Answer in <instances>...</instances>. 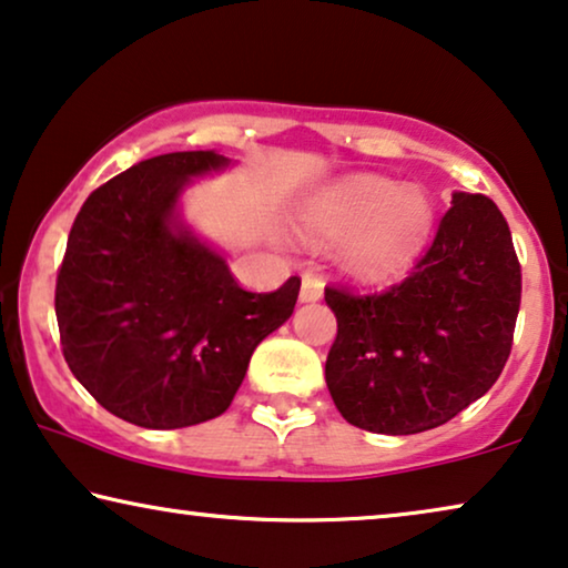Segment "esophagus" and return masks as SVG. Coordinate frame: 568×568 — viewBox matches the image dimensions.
<instances>
[{"mask_svg":"<svg viewBox=\"0 0 568 568\" xmlns=\"http://www.w3.org/2000/svg\"><path fill=\"white\" fill-rule=\"evenodd\" d=\"M322 293H324V285H322V281H318V277L303 275L301 293H298V301L301 303H314V301L322 298Z\"/></svg>","mask_w":568,"mask_h":568,"instance_id":"34e87169","label":"esophagus"}]
</instances>
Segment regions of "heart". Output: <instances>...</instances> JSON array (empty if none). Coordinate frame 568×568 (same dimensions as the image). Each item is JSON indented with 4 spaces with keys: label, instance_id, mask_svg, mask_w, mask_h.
Here are the masks:
<instances>
[{
    "label": "heart",
    "instance_id": "obj_1",
    "mask_svg": "<svg viewBox=\"0 0 568 568\" xmlns=\"http://www.w3.org/2000/svg\"><path fill=\"white\" fill-rule=\"evenodd\" d=\"M311 242H337L339 265L361 283H388L422 257L435 229V203L419 185L355 174L322 190L295 215Z\"/></svg>",
    "mask_w": 568,
    "mask_h": 568
}]
</instances>
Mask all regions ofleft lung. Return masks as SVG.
Here are the masks:
<instances>
[{"label": "left lung", "instance_id": "8db88e82", "mask_svg": "<svg viewBox=\"0 0 568 568\" xmlns=\"http://www.w3.org/2000/svg\"><path fill=\"white\" fill-rule=\"evenodd\" d=\"M425 257L402 285L326 287L337 339L326 388L349 425L417 435L450 422L499 378L520 311V262L505 215L455 190Z\"/></svg>", "mask_w": 568, "mask_h": 568}]
</instances>
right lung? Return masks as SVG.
Masks as SVG:
<instances>
[{
  "label": "right lung",
  "instance_id": "right-lung-1",
  "mask_svg": "<svg viewBox=\"0 0 568 568\" xmlns=\"http://www.w3.org/2000/svg\"><path fill=\"white\" fill-rule=\"evenodd\" d=\"M234 164L215 149L143 159L94 190L71 226L55 281L63 357L131 425L219 417L260 342L293 314L298 277L275 293L244 291L182 213L195 180Z\"/></svg>",
  "mask_w": 568,
  "mask_h": 568
}]
</instances>
